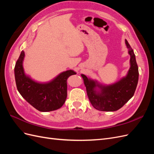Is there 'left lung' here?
Here are the masks:
<instances>
[{
	"instance_id": "1",
	"label": "left lung",
	"mask_w": 154,
	"mask_h": 154,
	"mask_svg": "<svg viewBox=\"0 0 154 154\" xmlns=\"http://www.w3.org/2000/svg\"><path fill=\"white\" fill-rule=\"evenodd\" d=\"M125 43L129 49L130 68L127 75L120 81L112 85L103 86L82 74L88 99L97 110L107 112L118 110L131 98L136 91L139 78L138 66L133 49L127 40ZM96 86L100 88V91L95 90Z\"/></svg>"
}]
</instances>
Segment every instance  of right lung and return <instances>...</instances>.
I'll list each match as a JSON object with an SVG mask.
<instances>
[{"mask_svg": "<svg viewBox=\"0 0 154 154\" xmlns=\"http://www.w3.org/2000/svg\"><path fill=\"white\" fill-rule=\"evenodd\" d=\"M24 55V51H22L15 67V82L18 92L30 105L40 112L60 109L67 98V79L76 73L69 70L60 74L49 83L35 82L24 74L22 66Z\"/></svg>", "mask_w": 154, "mask_h": 154, "instance_id": "obj_1", "label": "right lung"}]
</instances>
